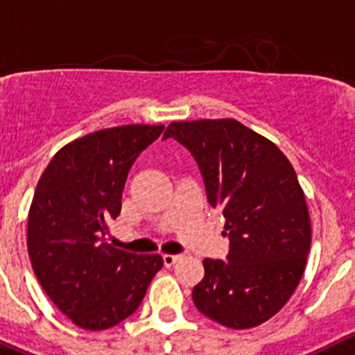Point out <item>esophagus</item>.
I'll return each mask as SVG.
<instances>
[{
	"label": "esophagus",
	"mask_w": 355,
	"mask_h": 355,
	"mask_svg": "<svg viewBox=\"0 0 355 355\" xmlns=\"http://www.w3.org/2000/svg\"><path fill=\"white\" fill-rule=\"evenodd\" d=\"M162 259H164V265L168 268V266L175 265V263L180 261L181 256L180 254H164V256H162Z\"/></svg>",
	"instance_id": "1"
}]
</instances>
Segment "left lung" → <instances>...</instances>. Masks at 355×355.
<instances>
[{
	"label": "left lung",
	"instance_id": "8db88e82",
	"mask_svg": "<svg viewBox=\"0 0 355 355\" xmlns=\"http://www.w3.org/2000/svg\"><path fill=\"white\" fill-rule=\"evenodd\" d=\"M167 137L191 151L230 239L228 261L204 259L195 306L232 329L259 326L291 298L310 251L312 226L295 168L272 141L232 118L172 121Z\"/></svg>",
	"mask_w": 355,
	"mask_h": 355
}]
</instances>
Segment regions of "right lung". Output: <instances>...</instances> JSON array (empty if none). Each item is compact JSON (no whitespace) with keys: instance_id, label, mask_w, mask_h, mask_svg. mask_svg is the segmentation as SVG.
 I'll use <instances>...</instances> for the list:
<instances>
[{"instance_id":"add662e5","label":"right lung","mask_w":355,"mask_h":355,"mask_svg":"<svg viewBox=\"0 0 355 355\" xmlns=\"http://www.w3.org/2000/svg\"><path fill=\"white\" fill-rule=\"evenodd\" d=\"M164 125H121L60 148L36 187L28 216V252L40 284L76 326L103 331L143 302L160 254L107 244L130 167Z\"/></svg>"}]
</instances>
